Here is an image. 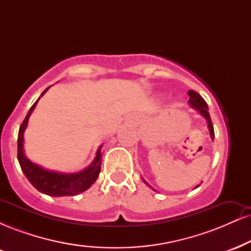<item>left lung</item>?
Returning a JSON list of instances; mask_svg holds the SVG:
<instances>
[{"label": "left lung", "mask_w": 251, "mask_h": 251, "mask_svg": "<svg viewBox=\"0 0 251 251\" xmlns=\"http://www.w3.org/2000/svg\"><path fill=\"white\" fill-rule=\"evenodd\" d=\"M190 99H189V103L192 106V107L197 109L198 112L203 116L204 118L206 119V122H208V127H209V131H210V137H211V139L214 140L215 138V132H214V125H212V122H211V118H210V114H209V108H208V105H206L205 100L201 98L200 94L197 93V92L195 91H189L188 92ZM144 183H146L145 179H143ZM148 184V183H146Z\"/></svg>", "instance_id": "obj_1"}]
</instances>
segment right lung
Here are the masks:
<instances>
[{
	"label": "right lung",
	"instance_id": "add662e5",
	"mask_svg": "<svg viewBox=\"0 0 251 251\" xmlns=\"http://www.w3.org/2000/svg\"><path fill=\"white\" fill-rule=\"evenodd\" d=\"M48 89V88H47ZM46 89V91H47ZM43 92L41 96L46 93ZM39 100V99H37ZM37 100L31 106L28 114L25 116L24 123L21 124L19 129V137H17V159H19L20 166L27 179L30 181L31 185L36 190H39L42 194L48 196H75L80 192L87 190L94 181L97 180L98 176L100 174V164H101V153H100V148L97 152V157L91 166L83 170L81 172L72 175L57 174V172L47 171V170L40 168L28 160L24 153V132L27 127L28 119L35 108Z\"/></svg>",
	"mask_w": 251,
	"mask_h": 251
}]
</instances>
